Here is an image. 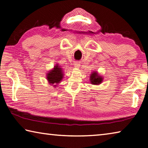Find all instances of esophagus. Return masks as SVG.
<instances>
[{
    "mask_svg": "<svg viewBox=\"0 0 148 148\" xmlns=\"http://www.w3.org/2000/svg\"><path fill=\"white\" fill-rule=\"evenodd\" d=\"M79 66H80V64L79 63V62H74V66L76 67V68H78Z\"/></svg>",
    "mask_w": 148,
    "mask_h": 148,
    "instance_id": "obj_1",
    "label": "esophagus"
}]
</instances>
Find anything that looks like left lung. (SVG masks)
Segmentation results:
<instances>
[{"mask_svg":"<svg viewBox=\"0 0 148 148\" xmlns=\"http://www.w3.org/2000/svg\"><path fill=\"white\" fill-rule=\"evenodd\" d=\"M90 81H91V83L94 85H98L101 84L102 81V78L101 76H98V74L97 72H92V74L90 76Z\"/></svg>","mask_w":148,"mask_h":148,"instance_id":"left-lung-1","label":"left lung"}]
</instances>
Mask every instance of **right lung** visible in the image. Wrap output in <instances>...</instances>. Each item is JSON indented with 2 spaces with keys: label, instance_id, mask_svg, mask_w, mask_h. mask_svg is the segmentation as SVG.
Returning a JSON list of instances; mask_svg holds the SVG:
<instances>
[{
  "label": "right lung",
  "instance_id": "obj_1",
  "mask_svg": "<svg viewBox=\"0 0 148 148\" xmlns=\"http://www.w3.org/2000/svg\"><path fill=\"white\" fill-rule=\"evenodd\" d=\"M63 77L62 74V69L59 67V66H55V68L50 71L48 74H47V79L49 84L53 85L54 84H59ZM54 87L56 86H53Z\"/></svg>",
  "mask_w": 148,
  "mask_h": 148
}]
</instances>
